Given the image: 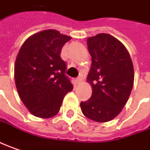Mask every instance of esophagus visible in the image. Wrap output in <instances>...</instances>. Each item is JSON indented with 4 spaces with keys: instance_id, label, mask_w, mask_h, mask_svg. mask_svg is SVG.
Listing matches in <instances>:
<instances>
[{
    "instance_id": "1",
    "label": "esophagus",
    "mask_w": 150,
    "mask_h": 150,
    "mask_svg": "<svg viewBox=\"0 0 150 150\" xmlns=\"http://www.w3.org/2000/svg\"><path fill=\"white\" fill-rule=\"evenodd\" d=\"M81 81H82L81 77H78V78H76V79H75V82H76V84H80Z\"/></svg>"
}]
</instances>
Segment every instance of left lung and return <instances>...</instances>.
Returning <instances> with one entry per match:
<instances>
[{"instance_id": "8db88e82", "label": "left lung", "mask_w": 150, "mask_h": 150, "mask_svg": "<svg viewBox=\"0 0 150 150\" xmlns=\"http://www.w3.org/2000/svg\"><path fill=\"white\" fill-rule=\"evenodd\" d=\"M87 47L92 61L87 81L92 95L81 102V108L89 119L105 122L120 113L128 100L134 86V65L125 46L109 34L88 38Z\"/></svg>"}]
</instances>
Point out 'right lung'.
Returning <instances> with one entry per match:
<instances>
[{"label":"right lung","mask_w":150,"mask_h":150,"mask_svg":"<svg viewBox=\"0 0 150 150\" xmlns=\"http://www.w3.org/2000/svg\"><path fill=\"white\" fill-rule=\"evenodd\" d=\"M71 38L44 30L28 38L16 57L14 76L21 100L33 115L49 118L59 112L64 96L73 90L66 63L60 57Z\"/></svg>","instance_id":"obj_1"}]
</instances>
